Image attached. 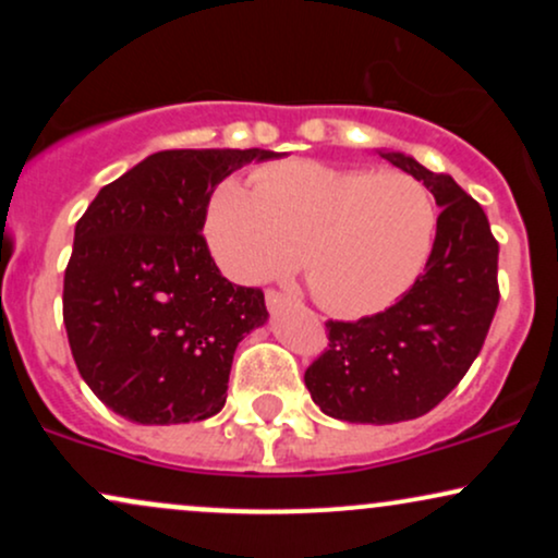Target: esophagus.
Here are the masks:
<instances>
[{"label": "esophagus", "instance_id": "esophagus-1", "mask_svg": "<svg viewBox=\"0 0 558 558\" xmlns=\"http://www.w3.org/2000/svg\"><path fill=\"white\" fill-rule=\"evenodd\" d=\"M265 301H267V310H270V312L283 310V306L288 304V299L283 296V293H278V291H267L265 293Z\"/></svg>", "mask_w": 558, "mask_h": 558}]
</instances>
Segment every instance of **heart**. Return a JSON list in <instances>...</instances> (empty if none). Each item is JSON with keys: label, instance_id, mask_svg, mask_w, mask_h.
I'll return each mask as SVG.
<instances>
[{"label": "heart", "instance_id": "heart-1", "mask_svg": "<svg viewBox=\"0 0 558 558\" xmlns=\"http://www.w3.org/2000/svg\"><path fill=\"white\" fill-rule=\"evenodd\" d=\"M438 209L407 172L345 170L288 159L217 183L207 207L215 259L239 283H262L296 265L312 296L336 317L388 310L433 252Z\"/></svg>", "mask_w": 558, "mask_h": 558}]
</instances>
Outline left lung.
<instances>
[{
	"label": "left lung",
	"instance_id": "8db88e82",
	"mask_svg": "<svg viewBox=\"0 0 558 558\" xmlns=\"http://www.w3.org/2000/svg\"><path fill=\"white\" fill-rule=\"evenodd\" d=\"M377 155L422 181L440 215L414 286L373 317L330 319L328 351L304 373L328 417L360 425L417 420L438 407L475 362L498 306V243L483 207L403 151Z\"/></svg>",
	"mask_w": 558,
	"mask_h": 558
}]
</instances>
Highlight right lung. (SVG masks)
Masks as SVG:
<instances>
[{"mask_svg": "<svg viewBox=\"0 0 558 558\" xmlns=\"http://www.w3.org/2000/svg\"><path fill=\"white\" fill-rule=\"evenodd\" d=\"M265 149H170L96 194L75 226L62 317L96 399L138 425L226 407L235 345L267 323L259 288L217 270L202 230L215 185Z\"/></svg>", "mask_w": 558, "mask_h": 558, "instance_id": "right-lung-1", "label": "right lung"}]
</instances>
